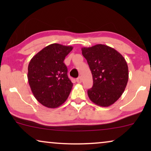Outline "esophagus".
Here are the masks:
<instances>
[{"label": "esophagus", "mask_w": 151, "mask_h": 151, "mask_svg": "<svg viewBox=\"0 0 151 151\" xmlns=\"http://www.w3.org/2000/svg\"><path fill=\"white\" fill-rule=\"evenodd\" d=\"M76 82H78V83H81L82 82V78L81 77H78L77 79H76Z\"/></svg>", "instance_id": "1"}]
</instances>
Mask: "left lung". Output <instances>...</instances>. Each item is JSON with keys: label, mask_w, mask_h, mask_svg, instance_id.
Here are the masks:
<instances>
[{"label": "left lung", "mask_w": 151, "mask_h": 151, "mask_svg": "<svg viewBox=\"0 0 151 151\" xmlns=\"http://www.w3.org/2000/svg\"><path fill=\"white\" fill-rule=\"evenodd\" d=\"M82 53L91 71L93 84L88 98L100 106H109L120 98L129 80L124 58L112 47L96 45L82 48Z\"/></svg>", "instance_id": "obj_1"}]
</instances>
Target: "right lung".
I'll return each mask as SVG.
<instances>
[{
  "label": "right lung",
  "instance_id": "right-lung-1",
  "mask_svg": "<svg viewBox=\"0 0 151 151\" xmlns=\"http://www.w3.org/2000/svg\"><path fill=\"white\" fill-rule=\"evenodd\" d=\"M71 46L49 45L32 58L28 66L27 78L37 100L48 108H57L67 100L73 83L67 76L65 57Z\"/></svg>",
  "mask_w": 151,
  "mask_h": 151
}]
</instances>
